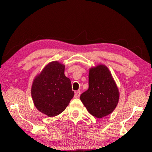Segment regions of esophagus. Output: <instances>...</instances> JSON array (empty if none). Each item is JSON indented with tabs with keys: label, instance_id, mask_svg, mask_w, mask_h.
Segmentation results:
<instances>
[{
	"label": "esophagus",
	"instance_id": "obj_1",
	"mask_svg": "<svg viewBox=\"0 0 152 152\" xmlns=\"http://www.w3.org/2000/svg\"><path fill=\"white\" fill-rule=\"evenodd\" d=\"M80 94H81V91H75V98H79L80 96Z\"/></svg>",
	"mask_w": 152,
	"mask_h": 152
}]
</instances>
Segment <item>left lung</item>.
Here are the masks:
<instances>
[{
	"label": "left lung",
	"mask_w": 152,
	"mask_h": 152,
	"mask_svg": "<svg viewBox=\"0 0 152 152\" xmlns=\"http://www.w3.org/2000/svg\"><path fill=\"white\" fill-rule=\"evenodd\" d=\"M80 99L89 113L97 118L113 111L119 99V92L107 66L99 65L91 68L88 89L80 95Z\"/></svg>",
	"instance_id": "left-lung-1"
}]
</instances>
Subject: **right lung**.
<instances>
[{
    "label": "right lung",
    "mask_w": 152,
    "mask_h": 152,
    "mask_svg": "<svg viewBox=\"0 0 152 152\" xmlns=\"http://www.w3.org/2000/svg\"><path fill=\"white\" fill-rule=\"evenodd\" d=\"M65 66L53 61L34 79L32 97L37 109L49 117L63 112L74 96L70 79L64 75Z\"/></svg>",
    "instance_id": "add662e5"
}]
</instances>
